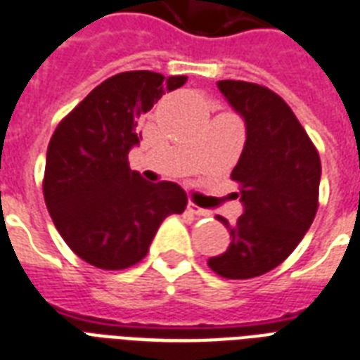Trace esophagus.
I'll return each mask as SVG.
<instances>
[{
	"label": "esophagus",
	"mask_w": 360,
	"mask_h": 360,
	"mask_svg": "<svg viewBox=\"0 0 360 360\" xmlns=\"http://www.w3.org/2000/svg\"><path fill=\"white\" fill-rule=\"evenodd\" d=\"M188 210L191 212V214H195V216H200V218H208V216L212 214L210 210H206V208H200V206L195 205V202H189Z\"/></svg>",
	"instance_id": "obj_1"
}]
</instances>
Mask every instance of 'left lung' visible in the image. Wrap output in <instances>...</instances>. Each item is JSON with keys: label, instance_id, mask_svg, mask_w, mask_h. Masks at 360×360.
<instances>
[{"label": "left lung", "instance_id": "left-lung-1", "mask_svg": "<svg viewBox=\"0 0 360 360\" xmlns=\"http://www.w3.org/2000/svg\"><path fill=\"white\" fill-rule=\"evenodd\" d=\"M218 88L246 120V144L231 178L244 214L229 227L231 244L208 266L227 280L266 274L283 263L310 229L319 206L321 160L293 110L266 86L219 80Z\"/></svg>", "mask_w": 360, "mask_h": 360}]
</instances>
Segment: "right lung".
I'll use <instances>...</instances> for the list:
<instances>
[{
	"instance_id": "add662e5",
	"label": "right lung",
	"mask_w": 360,
	"mask_h": 360,
	"mask_svg": "<svg viewBox=\"0 0 360 360\" xmlns=\"http://www.w3.org/2000/svg\"><path fill=\"white\" fill-rule=\"evenodd\" d=\"M188 77L125 71L94 88L61 120L46 150L43 195L56 229L86 263L124 270L141 263L188 195L178 184L142 180L127 165L136 125L165 91Z\"/></svg>"
}]
</instances>
